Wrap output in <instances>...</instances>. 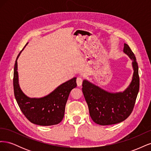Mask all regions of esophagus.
Here are the masks:
<instances>
[{
	"instance_id": "34e87169",
	"label": "esophagus",
	"mask_w": 151,
	"mask_h": 151,
	"mask_svg": "<svg viewBox=\"0 0 151 151\" xmlns=\"http://www.w3.org/2000/svg\"><path fill=\"white\" fill-rule=\"evenodd\" d=\"M76 82H77V86H78L79 87H80V86H82V84H83V78H82V77H77V81H76Z\"/></svg>"
}]
</instances>
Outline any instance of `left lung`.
<instances>
[{"label":"left lung","mask_w":151,"mask_h":151,"mask_svg":"<svg viewBox=\"0 0 151 151\" xmlns=\"http://www.w3.org/2000/svg\"><path fill=\"white\" fill-rule=\"evenodd\" d=\"M123 52L132 60L134 73L129 85L123 91L110 92L84 79L83 92L88 105L89 115L97 124L109 125L124 121L131 114L139 91V67L129 45L124 43Z\"/></svg>","instance_id":"obj_1"}]
</instances>
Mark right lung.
Wrapping results in <instances>:
<instances>
[{
    "mask_svg": "<svg viewBox=\"0 0 151 151\" xmlns=\"http://www.w3.org/2000/svg\"><path fill=\"white\" fill-rule=\"evenodd\" d=\"M22 51L16 58L14 69L13 85L16 101L22 113L31 123L42 126L57 125L64 116L68 98L71 91L77 87V78L74 77L60 84L43 97H28L22 92L19 84L17 61Z\"/></svg>",
    "mask_w": 151,
    "mask_h": 151,
    "instance_id": "1",
    "label": "right lung"
}]
</instances>
